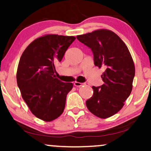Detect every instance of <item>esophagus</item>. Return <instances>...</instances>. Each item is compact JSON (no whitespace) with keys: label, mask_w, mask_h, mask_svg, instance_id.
<instances>
[{"label":"esophagus","mask_w":151,"mask_h":151,"mask_svg":"<svg viewBox=\"0 0 151 151\" xmlns=\"http://www.w3.org/2000/svg\"><path fill=\"white\" fill-rule=\"evenodd\" d=\"M74 86H77V87H80V86H82V83H81V82H74Z\"/></svg>","instance_id":"1"}]
</instances>
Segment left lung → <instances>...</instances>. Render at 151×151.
<instances>
[{
  "mask_svg": "<svg viewBox=\"0 0 151 151\" xmlns=\"http://www.w3.org/2000/svg\"><path fill=\"white\" fill-rule=\"evenodd\" d=\"M78 40L91 49L94 64L105 71L104 84L92 86L93 96L86 105L91 113L102 119L110 117L122 109L133 89L135 68L130 51L123 40L112 31L100 29L78 35Z\"/></svg>",
  "mask_w": 151,
  "mask_h": 151,
  "instance_id": "left-lung-1",
  "label": "left lung"
}]
</instances>
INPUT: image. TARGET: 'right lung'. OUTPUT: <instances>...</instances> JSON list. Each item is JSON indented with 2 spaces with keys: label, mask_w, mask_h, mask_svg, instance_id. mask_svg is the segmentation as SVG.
<instances>
[{
  "label": "right lung",
  "mask_w": 151,
  "mask_h": 151,
  "mask_svg": "<svg viewBox=\"0 0 151 151\" xmlns=\"http://www.w3.org/2000/svg\"><path fill=\"white\" fill-rule=\"evenodd\" d=\"M74 36L46 34L35 40L23 51L16 79L22 98L33 114L51 122L63 113L71 82L55 78V63L60 62Z\"/></svg>",
  "instance_id": "1"
}]
</instances>
